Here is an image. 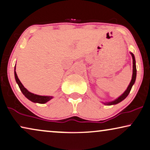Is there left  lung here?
I'll list each match as a JSON object with an SVG mask.
<instances>
[{
  "label": "left lung",
  "mask_w": 150,
  "mask_h": 150,
  "mask_svg": "<svg viewBox=\"0 0 150 150\" xmlns=\"http://www.w3.org/2000/svg\"><path fill=\"white\" fill-rule=\"evenodd\" d=\"M131 54V56L132 57V64H133V70H132V79H131V81H130V83L129 85H128L127 89L126 90V91L124 92L123 94H122L121 96L118 97L117 98L115 99L113 101H111V102H108V103H105V105H116L117 103H119L122 101L123 100H124L127 96L129 94L130 90H131V88L132 87V86H133V84L134 83V82H135V80H136V76H137V69H136V62H135V58H134V54L132 53H130Z\"/></svg>",
  "instance_id": "obj_1"
}]
</instances>
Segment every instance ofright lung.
Segmentation results:
<instances>
[{
  "mask_svg": "<svg viewBox=\"0 0 150 150\" xmlns=\"http://www.w3.org/2000/svg\"><path fill=\"white\" fill-rule=\"evenodd\" d=\"M14 74H15V79H16V81L17 83L18 84L19 88L21 91H22V94L26 97L28 100H30L33 103H40V104H44V103H47V101L51 100L52 98H53V96H40L37 95V94H35L33 93H31L30 92H29L26 88H24V86L22 85V83H21L20 79H18V75H17V73L16 72V66H15V69H14Z\"/></svg>",
  "mask_w": 150,
  "mask_h": 150,
  "instance_id": "obj_1",
  "label": "right lung"
}]
</instances>
